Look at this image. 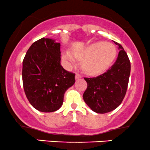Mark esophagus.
<instances>
[{
    "mask_svg": "<svg viewBox=\"0 0 150 150\" xmlns=\"http://www.w3.org/2000/svg\"><path fill=\"white\" fill-rule=\"evenodd\" d=\"M82 78V75H80V74H79V73L75 74V79H76V80H78V79H80V78Z\"/></svg>",
    "mask_w": 150,
    "mask_h": 150,
    "instance_id": "34e87169",
    "label": "esophagus"
}]
</instances>
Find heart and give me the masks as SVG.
I'll list each match as a JSON object with an SVG mask.
<instances>
[{
  "label": "heart",
  "instance_id": "1",
  "mask_svg": "<svg viewBox=\"0 0 150 150\" xmlns=\"http://www.w3.org/2000/svg\"><path fill=\"white\" fill-rule=\"evenodd\" d=\"M75 56L83 61V68L90 75H100L106 71L117 56L116 47L110 42L98 41L90 44L81 50L75 52ZM62 57L68 65L75 63L76 58L71 52L65 51Z\"/></svg>",
  "mask_w": 150,
  "mask_h": 150
}]
</instances>
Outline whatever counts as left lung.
<instances>
[{
  "label": "left lung",
  "instance_id": "left-lung-1",
  "mask_svg": "<svg viewBox=\"0 0 150 150\" xmlns=\"http://www.w3.org/2000/svg\"><path fill=\"white\" fill-rule=\"evenodd\" d=\"M116 61L106 72L96 78H85L88 88L83 100L93 111L100 114L116 109L124 99L130 75V61L120 44Z\"/></svg>",
  "mask_w": 150,
  "mask_h": 150
}]
</instances>
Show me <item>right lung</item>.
<instances>
[{
  "mask_svg": "<svg viewBox=\"0 0 150 150\" xmlns=\"http://www.w3.org/2000/svg\"><path fill=\"white\" fill-rule=\"evenodd\" d=\"M60 43L42 38L31 45L23 61V84L26 97L35 109L56 111L64 94L75 83V74L60 65Z\"/></svg>",
  "mask_w": 150,
  "mask_h": 150,
  "instance_id": "right-lung-1",
  "label": "right lung"
}]
</instances>
